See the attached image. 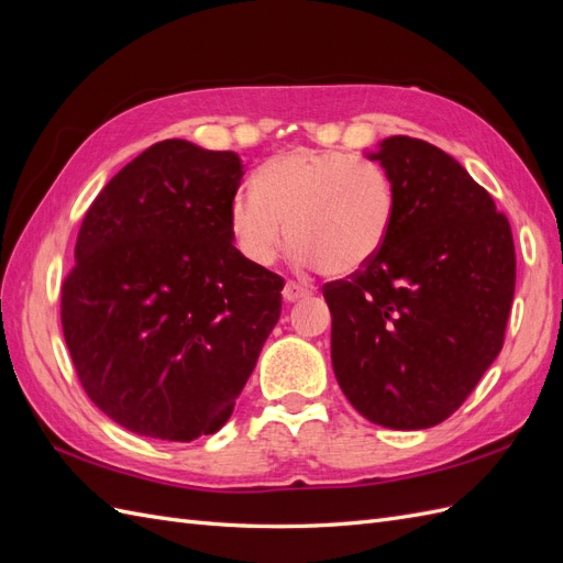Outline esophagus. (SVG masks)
I'll return each instance as SVG.
<instances>
[{
  "mask_svg": "<svg viewBox=\"0 0 563 563\" xmlns=\"http://www.w3.org/2000/svg\"><path fill=\"white\" fill-rule=\"evenodd\" d=\"M308 296H312L310 288H305V286H300V284H296V282H288V284L284 286V291H282V298H284L286 302H296V300L308 298Z\"/></svg>",
  "mask_w": 563,
  "mask_h": 563,
  "instance_id": "obj_1",
  "label": "esophagus"
}]
</instances>
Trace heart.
<instances>
[{
  "label": "heart",
  "instance_id": "1",
  "mask_svg": "<svg viewBox=\"0 0 563 563\" xmlns=\"http://www.w3.org/2000/svg\"><path fill=\"white\" fill-rule=\"evenodd\" d=\"M395 185L378 164L345 152L291 147L230 201V234L242 258L269 267L286 244L298 267L327 277L364 269L395 223Z\"/></svg>",
  "mask_w": 563,
  "mask_h": 563
}]
</instances>
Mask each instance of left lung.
Here are the masks:
<instances>
[{"label":"left lung","mask_w":563,"mask_h":563,"mask_svg":"<svg viewBox=\"0 0 563 563\" xmlns=\"http://www.w3.org/2000/svg\"><path fill=\"white\" fill-rule=\"evenodd\" d=\"M366 157L395 185L397 209L376 258L323 286L333 373L366 420L424 430L457 411L503 350L512 230L444 150L391 135Z\"/></svg>","instance_id":"left-lung-1"}]
</instances>
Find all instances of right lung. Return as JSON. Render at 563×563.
<instances>
[{
	"instance_id": "1",
	"label": "right lung",
	"mask_w": 563,
	"mask_h": 563,
	"mask_svg": "<svg viewBox=\"0 0 563 563\" xmlns=\"http://www.w3.org/2000/svg\"><path fill=\"white\" fill-rule=\"evenodd\" d=\"M236 152L162 141L84 216L60 321L89 399L129 432L192 441L234 411L282 314L284 279L230 234Z\"/></svg>"
}]
</instances>
